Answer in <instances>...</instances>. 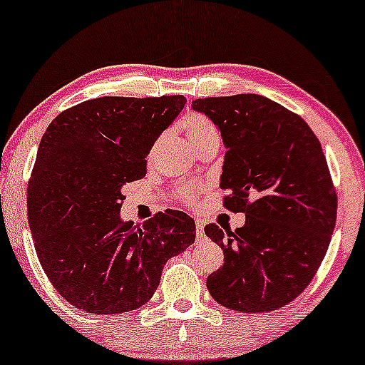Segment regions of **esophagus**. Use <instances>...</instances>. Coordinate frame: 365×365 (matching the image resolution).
Instances as JSON below:
<instances>
[{"label":"esophagus","instance_id":"esophagus-1","mask_svg":"<svg viewBox=\"0 0 365 365\" xmlns=\"http://www.w3.org/2000/svg\"><path fill=\"white\" fill-rule=\"evenodd\" d=\"M197 236H199V238H202V236H204V222L200 221V219H197Z\"/></svg>","mask_w":365,"mask_h":365}]
</instances>
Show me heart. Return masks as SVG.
<instances>
[{"label": "heart", "instance_id": "obj_1", "mask_svg": "<svg viewBox=\"0 0 365 365\" xmlns=\"http://www.w3.org/2000/svg\"><path fill=\"white\" fill-rule=\"evenodd\" d=\"M183 130H185V138L190 146L197 149L207 143H219V134L217 129L214 127L212 122L204 115H190L183 122Z\"/></svg>", "mask_w": 365, "mask_h": 365}]
</instances>
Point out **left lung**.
Here are the masks:
<instances>
[{
    "label": "left lung",
    "mask_w": 365,
    "mask_h": 365,
    "mask_svg": "<svg viewBox=\"0 0 365 365\" xmlns=\"http://www.w3.org/2000/svg\"><path fill=\"white\" fill-rule=\"evenodd\" d=\"M192 108L226 146V209L247 216L235 231L204 227L225 252V265L207 277L210 296L243 313L282 308L313 280L335 230L336 192L322 144L299 115L262 95L199 98Z\"/></svg>",
    "instance_id": "1"
}]
</instances>
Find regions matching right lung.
<instances>
[{
	"label": "right lung",
	"instance_id": "1",
	"mask_svg": "<svg viewBox=\"0 0 365 365\" xmlns=\"http://www.w3.org/2000/svg\"><path fill=\"white\" fill-rule=\"evenodd\" d=\"M185 103L183 95L102 96L59 113L42 135L27 188L29 226L43 272L78 309L140 308L165 263L195 241L194 219L182 210L143 225L120 219L122 188L146 175L153 144Z\"/></svg>",
	"mask_w": 365,
	"mask_h": 365
}]
</instances>
